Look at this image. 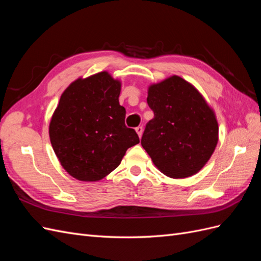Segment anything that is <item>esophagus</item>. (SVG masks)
I'll list each match as a JSON object with an SVG mask.
<instances>
[{
    "instance_id": "esophagus-1",
    "label": "esophagus",
    "mask_w": 261,
    "mask_h": 261,
    "mask_svg": "<svg viewBox=\"0 0 261 261\" xmlns=\"http://www.w3.org/2000/svg\"><path fill=\"white\" fill-rule=\"evenodd\" d=\"M136 133L138 134V136L140 138L141 135H143V126H138V127H136Z\"/></svg>"
}]
</instances>
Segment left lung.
I'll use <instances>...</instances> for the list:
<instances>
[{"instance_id":"left-lung-1","label":"left lung","mask_w":261,"mask_h":261,"mask_svg":"<svg viewBox=\"0 0 261 261\" xmlns=\"http://www.w3.org/2000/svg\"><path fill=\"white\" fill-rule=\"evenodd\" d=\"M147 102L154 117L146 125L141 146L164 175H195L218 144L219 126L212 108L191 83L176 75L150 85Z\"/></svg>"}]
</instances>
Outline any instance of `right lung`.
<instances>
[{"instance_id": "right-lung-1", "label": "right lung", "mask_w": 261, "mask_h": 261, "mask_svg": "<svg viewBox=\"0 0 261 261\" xmlns=\"http://www.w3.org/2000/svg\"><path fill=\"white\" fill-rule=\"evenodd\" d=\"M120 92L121 82L100 72L78 78L62 93L49 135L61 165L78 180L106 177L139 143L136 132L125 125Z\"/></svg>"}]
</instances>
